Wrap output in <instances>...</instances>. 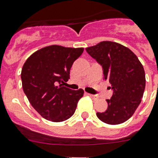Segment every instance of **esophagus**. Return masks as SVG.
<instances>
[{"label":"esophagus","mask_w":158,"mask_h":158,"mask_svg":"<svg viewBox=\"0 0 158 158\" xmlns=\"http://www.w3.org/2000/svg\"><path fill=\"white\" fill-rule=\"evenodd\" d=\"M88 95L90 97H92V99H94V100H96V99H97V98H98V97H97V95H92V94H90V93H88Z\"/></svg>","instance_id":"obj_1"}]
</instances>
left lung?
I'll use <instances>...</instances> for the list:
<instances>
[{
  "label": "left lung",
  "mask_w": 158,
  "mask_h": 158,
  "mask_svg": "<svg viewBox=\"0 0 158 158\" xmlns=\"http://www.w3.org/2000/svg\"><path fill=\"white\" fill-rule=\"evenodd\" d=\"M86 51L103 68L104 79H108L114 93L105 112L97 118L110 125L123 123L134 114L141 102L145 88V73L136 55L120 44L102 41Z\"/></svg>",
  "instance_id": "obj_1"
}]
</instances>
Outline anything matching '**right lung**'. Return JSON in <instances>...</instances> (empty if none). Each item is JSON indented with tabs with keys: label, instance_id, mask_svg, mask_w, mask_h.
<instances>
[{
	"label": "right lung",
	"instance_id": "add662e5",
	"mask_svg": "<svg viewBox=\"0 0 158 158\" xmlns=\"http://www.w3.org/2000/svg\"><path fill=\"white\" fill-rule=\"evenodd\" d=\"M83 52V48L50 45L37 50L25 61L21 72L23 92L44 118L59 123L74 114L84 92L81 88L71 90L63 84Z\"/></svg>",
	"mask_w": 158,
	"mask_h": 158
}]
</instances>
